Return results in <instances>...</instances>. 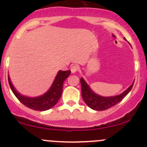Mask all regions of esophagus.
I'll use <instances>...</instances> for the list:
<instances>
[{
	"label": "esophagus",
	"instance_id": "obj_1",
	"mask_svg": "<svg viewBox=\"0 0 147 147\" xmlns=\"http://www.w3.org/2000/svg\"><path fill=\"white\" fill-rule=\"evenodd\" d=\"M70 70H71L72 73H75L78 70V67L77 65H72L71 68H70Z\"/></svg>",
	"mask_w": 147,
	"mask_h": 147
}]
</instances>
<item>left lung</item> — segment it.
I'll return each instance as SVG.
<instances>
[{
	"mask_svg": "<svg viewBox=\"0 0 147 147\" xmlns=\"http://www.w3.org/2000/svg\"><path fill=\"white\" fill-rule=\"evenodd\" d=\"M124 38L126 40L125 38ZM80 82L82 85V95L84 102L88 107L95 111H104L116 105L131 91L134 84L133 81L132 84L119 95L104 97L94 92L82 77L80 79Z\"/></svg>",
	"mask_w": 147,
	"mask_h": 147,
	"instance_id": "left-lung-1",
	"label": "left lung"
}]
</instances>
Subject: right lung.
Returning <instances> with one entry per match:
<instances>
[{
	"label": "right lung",
	"mask_w": 147,
	"mask_h": 147,
	"mask_svg": "<svg viewBox=\"0 0 147 147\" xmlns=\"http://www.w3.org/2000/svg\"><path fill=\"white\" fill-rule=\"evenodd\" d=\"M70 73L71 71L70 70L67 71L59 70L57 72L55 80L52 82L51 86L48 91H46L43 95L37 97H29L20 93L11 83L9 74H8V81L13 93L22 104L33 110L44 111L49 110L53 107L60 99L63 92L64 81L70 75Z\"/></svg>",
	"instance_id": "right-lung-1"
}]
</instances>
